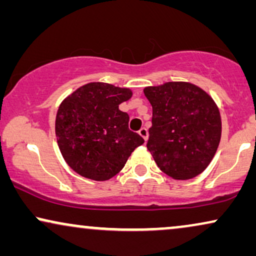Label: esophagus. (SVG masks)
I'll use <instances>...</instances> for the list:
<instances>
[{"label":"esophagus","instance_id":"esophagus-1","mask_svg":"<svg viewBox=\"0 0 256 256\" xmlns=\"http://www.w3.org/2000/svg\"><path fill=\"white\" fill-rule=\"evenodd\" d=\"M139 134L142 136V137L144 138V140L146 142L148 140V130L145 128H142L140 130H139Z\"/></svg>","mask_w":256,"mask_h":256}]
</instances>
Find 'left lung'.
I'll use <instances>...</instances> for the list:
<instances>
[{
    "mask_svg": "<svg viewBox=\"0 0 256 256\" xmlns=\"http://www.w3.org/2000/svg\"><path fill=\"white\" fill-rule=\"evenodd\" d=\"M144 94L152 106L146 146L158 168L174 180L203 172L218 151L222 132L212 96L184 82L145 87Z\"/></svg>",
    "mask_w": 256,
    "mask_h": 256,
    "instance_id": "8db88e82",
    "label": "left lung"
}]
</instances>
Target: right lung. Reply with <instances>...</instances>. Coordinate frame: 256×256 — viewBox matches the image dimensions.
Segmentation results:
<instances>
[{"mask_svg": "<svg viewBox=\"0 0 256 256\" xmlns=\"http://www.w3.org/2000/svg\"><path fill=\"white\" fill-rule=\"evenodd\" d=\"M130 88L90 82L64 99L56 113V134L66 163L80 176L108 180L116 176L144 139L128 128L119 110Z\"/></svg>", "mask_w": 256, "mask_h": 256, "instance_id": "1", "label": "right lung"}]
</instances>
